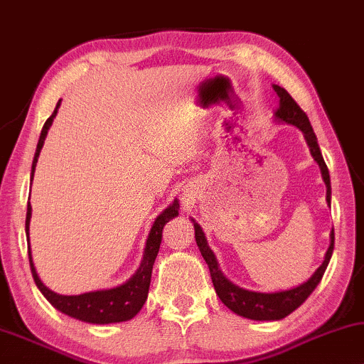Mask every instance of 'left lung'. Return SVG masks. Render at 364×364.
I'll return each instance as SVG.
<instances>
[{"instance_id": "1", "label": "left lung", "mask_w": 364, "mask_h": 364, "mask_svg": "<svg viewBox=\"0 0 364 364\" xmlns=\"http://www.w3.org/2000/svg\"><path fill=\"white\" fill-rule=\"evenodd\" d=\"M276 95L279 96V107L274 112V117L281 122L291 124L296 126L304 134V139L311 149V154L314 160L317 161L318 168L322 171V178L327 186V203L330 204V198H332V186H330V175L328 168L325 165L321 147L317 144V137L314 134V129L309 122L307 114L304 112L299 105L292 100V96L287 93L284 88H281L278 85H273ZM194 237H196V243L199 247V252L203 255V258L208 263L210 278H213L214 289L219 296V299L230 309L232 312H235L237 316H242L245 318H252V321H281L286 316H289L291 312H294L301 304L312 294V291L316 289L317 284L321 283L325 269L328 267L330 257L333 252V243H335V234L332 230L330 234V247L327 253H325L323 263L316 269L311 278L306 283L299 284L297 287L287 291H278V292H255L243 289V287L235 286L232 281H229L222 273L217 263V258L214 252L210 250L205 240V235L198 222H194Z\"/></svg>"}]
</instances>
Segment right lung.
<instances>
[{
	"label": "right lung",
	"instance_id": "add662e5",
	"mask_svg": "<svg viewBox=\"0 0 364 364\" xmlns=\"http://www.w3.org/2000/svg\"><path fill=\"white\" fill-rule=\"evenodd\" d=\"M58 106H60V101L57 102L55 111L52 112V116L47 119L46 124H43V127H42L39 144H37V149H36L34 161H32L31 176H34L37 159H39L43 140H46L48 129H50V126H52L53 117H55ZM178 209H180V204H178V199H175L173 200V204L168 205L164 213L156 217L154 225H151L147 243H145L142 263H140L139 269L135 271V274L132 276V278L126 281L124 284L111 287V289L85 292V294H80V296L57 294V292L48 289V287L42 283L39 276H37L34 263H32L31 245H27L32 278H34V281H36V286L39 287V291L42 292L43 297H46V299L50 302L52 306L57 309V311L67 314V316L73 317V318H78V321H81V322L105 325V323L130 321V318L137 316V312L142 309L144 302L147 301L150 278H151V268H154L155 258L160 250L161 230H164V227L168 220H171L173 217L178 215ZM31 215H32V205L29 203L27 204V214H26V235H27V238H29Z\"/></svg>",
	"mask_w": 364,
	"mask_h": 364
}]
</instances>
